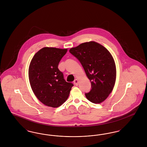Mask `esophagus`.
I'll use <instances>...</instances> for the list:
<instances>
[{"label":"esophagus","mask_w":147,"mask_h":147,"mask_svg":"<svg viewBox=\"0 0 147 147\" xmlns=\"http://www.w3.org/2000/svg\"><path fill=\"white\" fill-rule=\"evenodd\" d=\"M74 84H75L76 85H78L79 84V82H78V79H76L74 81Z\"/></svg>","instance_id":"esophagus-1"}]
</instances>
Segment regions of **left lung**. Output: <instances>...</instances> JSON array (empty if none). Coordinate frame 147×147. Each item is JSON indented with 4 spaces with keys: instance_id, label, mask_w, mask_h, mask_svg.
<instances>
[{
    "instance_id": "8db88e82",
    "label": "left lung",
    "mask_w": 147,
    "mask_h": 147,
    "mask_svg": "<svg viewBox=\"0 0 147 147\" xmlns=\"http://www.w3.org/2000/svg\"><path fill=\"white\" fill-rule=\"evenodd\" d=\"M82 64L90 80L91 89L85 96L90 102L100 104L112 91L116 78V65L109 51L97 42L83 43L69 50Z\"/></svg>"
}]
</instances>
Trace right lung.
I'll list each match as a JSON object with an SVG mask.
<instances>
[{"mask_svg": "<svg viewBox=\"0 0 147 147\" xmlns=\"http://www.w3.org/2000/svg\"><path fill=\"white\" fill-rule=\"evenodd\" d=\"M67 49L44 47L32 58L28 77L32 90L44 105L57 107L68 98L73 84L67 82L58 64Z\"/></svg>", "mask_w": 147, "mask_h": 147, "instance_id": "right-lung-1", "label": "right lung"}]
</instances>
